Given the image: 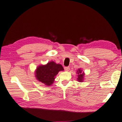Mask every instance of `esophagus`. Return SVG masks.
Wrapping results in <instances>:
<instances>
[{"label": "esophagus", "mask_w": 122, "mask_h": 122, "mask_svg": "<svg viewBox=\"0 0 122 122\" xmlns=\"http://www.w3.org/2000/svg\"><path fill=\"white\" fill-rule=\"evenodd\" d=\"M64 70L65 71H68L70 70V67H68V66L64 67Z\"/></svg>", "instance_id": "34e87169"}]
</instances>
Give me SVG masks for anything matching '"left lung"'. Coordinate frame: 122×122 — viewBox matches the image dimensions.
<instances>
[{
	"mask_svg": "<svg viewBox=\"0 0 122 122\" xmlns=\"http://www.w3.org/2000/svg\"><path fill=\"white\" fill-rule=\"evenodd\" d=\"M77 74H78V81H79L80 82H82V80L83 79V76H84V73H82L81 70H80V69L78 70V71H77Z\"/></svg>",
	"mask_w": 122,
	"mask_h": 122,
	"instance_id": "1",
	"label": "left lung"
}]
</instances>
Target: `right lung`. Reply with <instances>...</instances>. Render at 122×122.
I'll return each instance as SVG.
<instances>
[{
	"mask_svg": "<svg viewBox=\"0 0 122 122\" xmlns=\"http://www.w3.org/2000/svg\"><path fill=\"white\" fill-rule=\"evenodd\" d=\"M63 67L60 64L54 61L50 62L45 65H41L36 68V79L46 86H50L54 82L55 77L59 71H63Z\"/></svg>",
	"mask_w": 122,
	"mask_h": 122,
	"instance_id": "obj_1",
	"label": "right lung"
}]
</instances>
